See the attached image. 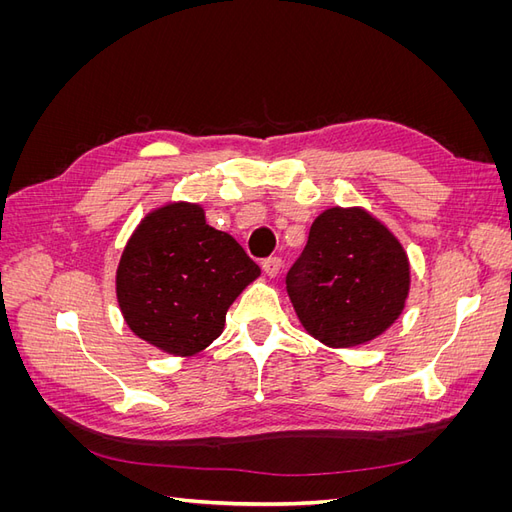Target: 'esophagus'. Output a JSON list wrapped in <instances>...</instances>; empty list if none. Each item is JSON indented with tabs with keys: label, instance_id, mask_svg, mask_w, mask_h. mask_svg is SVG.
Masks as SVG:
<instances>
[{
	"label": "esophagus",
	"instance_id": "esophagus-1",
	"mask_svg": "<svg viewBox=\"0 0 512 512\" xmlns=\"http://www.w3.org/2000/svg\"><path fill=\"white\" fill-rule=\"evenodd\" d=\"M282 258L280 256H271V258H265L262 260V271H265L269 277H273V275H277L280 273V269H282Z\"/></svg>",
	"mask_w": 512,
	"mask_h": 512
}]
</instances>
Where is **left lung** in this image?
Returning a JSON list of instances; mask_svg holds the SVG:
<instances>
[{
  "mask_svg": "<svg viewBox=\"0 0 512 512\" xmlns=\"http://www.w3.org/2000/svg\"><path fill=\"white\" fill-rule=\"evenodd\" d=\"M303 329L331 348L361 346L404 312L410 262L393 232L361 207L322 211L286 275Z\"/></svg>",
  "mask_w": 512,
  "mask_h": 512,
  "instance_id": "obj_1",
  "label": "left lung"
}]
</instances>
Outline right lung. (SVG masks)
<instances>
[{"instance_id": "right-lung-1", "label": "right lung", "mask_w": 512, "mask_h": 512, "mask_svg": "<svg viewBox=\"0 0 512 512\" xmlns=\"http://www.w3.org/2000/svg\"><path fill=\"white\" fill-rule=\"evenodd\" d=\"M258 275L243 247L207 224L203 207L168 203L132 232L117 267V301L134 335L192 356L222 335L228 307Z\"/></svg>"}]
</instances>
